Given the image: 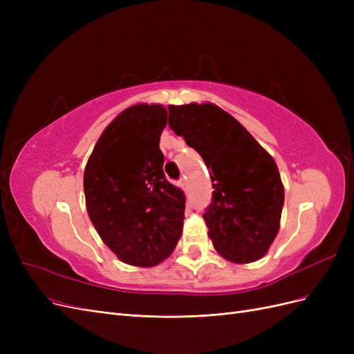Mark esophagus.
I'll return each instance as SVG.
<instances>
[{"label": "esophagus", "instance_id": "34e87169", "mask_svg": "<svg viewBox=\"0 0 354 354\" xmlns=\"http://www.w3.org/2000/svg\"><path fill=\"white\" fill-rule=\"evenodd\" d=\"M178 186L183 189V190H186L187 189V178L186 177H181L180 180H178Z\"/></svg>", "mask_w": 354, "mask_h": 354}]
</instances>
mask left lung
<instances>
[{"mask_svg":"<svg viewBox=\"0 0 354 354\" xmlns=\"http://www.w3.org/2000/svg\"><path fill=\"white\" fill-rule=\"evenodd\" d=\"M168 125L205 160L212 202L203 212L216 251L248 264L269 251L281 227L285 190L272 155L214 103L168 106Z\"/></svg>","mask_w":354,"mask_h":354,"instance_id":"1","label":"left lung"}]
</instances>
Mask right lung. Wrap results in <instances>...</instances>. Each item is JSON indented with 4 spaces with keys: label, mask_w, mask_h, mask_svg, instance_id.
<instances>
[{
    "label": "right lung",
    "mask_w": 354,
    "mask_h": 354,
    "mask_svg": "<svg viewBox=\"0 0 354 354\" xmlns=\"http://www.w3.org/2000/svg\"><path fill=\"white\" fill-rule=\"evenodd\" d=\"M162 104L138 103L104 128L84 171L85 207L106 246L121 261L153 267L183 232L185 192L164 174Z\"/></svg>",
    "instance_id": "1"
}]
</instances>
